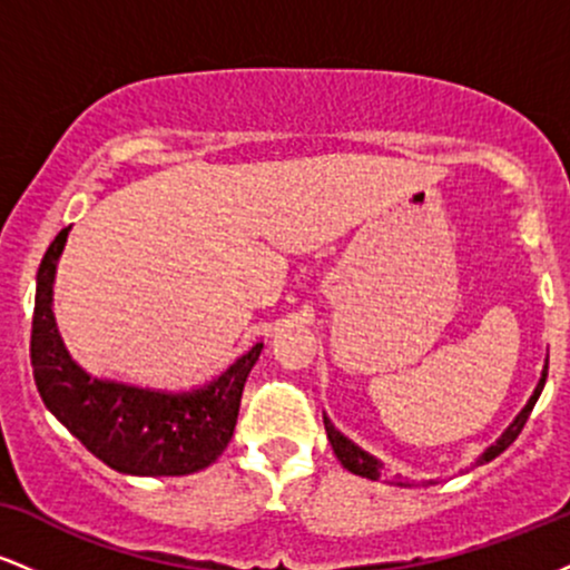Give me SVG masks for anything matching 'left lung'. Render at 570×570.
<instances>
[{
  "mask_svg": "<svg viewBox=\"0 0 570 570\" xmlns=\"http://www.w3.org/2000/svg\"><path fill=\"white\" fill-rule=\"evenodd\" d=\"M547 370H549V364H547V367H544V372H541V381H539V385H535L533 396L528 399V404H525V407H522L520 415L514 417V423H512V426H509L507 431H503L499 442H495V444H490V448L485 450V453L480 455V461H476V463H488V461H493L495 455L503 453V450H507L509 444H512V442L517 440V436H520V431H522V426H525L528 415H531V410H533L535 399H539L541 389H544V383H547ZM324 429H326V436H330V442H332V450H335L337 461L343 463V466L348 469V472L358 474V476H367V480H383V482H391V485H402V488H410V482L404 480V476H399V474H391L389 469H385L383 463L377 461V458H372L370 453H364L362 448H356V444H353L351 440H345V436L340 434V431H337L335 426H332V423L326 421V417H324Z\"/></svg>",
  "mask_w": 570,
  "mask_h": 570,
  "instance_id": "8db88e82",
  "label": "left lung"
}]
</instances>
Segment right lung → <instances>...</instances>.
Listing matches in <instances>:
<instances>
[{"instance_id": "add662e5", "label": "right lung", "mask_w": 570, "mask_h": 570, "mask_svg": "<svg viewBox=\"0 0 570 570\" xmlns=\"http://www.w3.org/2000/svg\"><path fill=\"white\" fill-rule=\"evenodd\" d=\"M67 235L69 227L56 235L37 273L29 353L45 407L115 472L179 476L206 469L233 440L246 375L263 343L193 394H158L90 377L69 358L50 311L56 263Z\"/></svg>"}]
</instances>
